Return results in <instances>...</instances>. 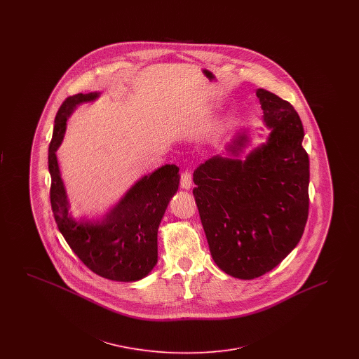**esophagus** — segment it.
I'll return each instance as SVG.
<instances>
[{
	"mask_svg": "<svg viewBox=\"0 0 359 359\" xmlns=\"http://www.w3.org/2000/svg\"><path fill=\"white\" fill-rule=\"evenodd\" d=\"M180 186L183 189H189L192 187V176H191V172L184 171L180 176Z\"/></svg>",
	"mask_w": 359,
	"mask_h": 359,
	"instance_id": "esophagus-1",
	"label": "esophagus"
}]
</instances>
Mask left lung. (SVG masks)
Returning a JSON list of instances; mask_svg holds the SVG:
<instances>
[{
	"instance_id": "8db88e82",
	"label": "left lung",
	"mask_w": 359,
	"mask_h": 359,
	"mask_svg": "<svg viewBox=\"0 0 359 359\" xmlns=\"http://www.w3.org/2000/svg\"><path fill=\"white\" fill-rule=\"evenodd\" d=\"M271 133L245 158L246 129L194 171L195 202L212 259L224 273L252 280L296 248L307 223L309 158L303 123L290 102L256 91Z\"/></svg>"
}]
</instances>
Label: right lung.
Segmentation results:
<instances>
[{"instance_id": "add662e5", "label": "right lung", "mask_w": 359, "mask_h": 359, "mask_svg": "<svg viewBox=\"0 0 359 359\" xmlns=\"http://www.w3.org/2000/svg\"><path fill=\"white\" fill-rule=\"evenodd\" d=\"M100 95L97 91L72 95L57 110L48 149L52 211L59 231L90 271L113 281L133 283L151 273L157 264V230L177 192L180 175L175 164H165L137 180L101 219H74L56 151L74 110Z\"/></svg>"}]
</instances>
